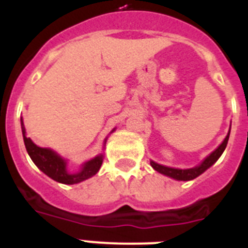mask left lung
Listing matches in <instances>:
<instances>
[{
  "instance_id": "obj_1",
  "label": "left lung",
  "mask_w": 248,
  "mask_h": 248,
  "mask_svg": "<svg viewBox=\"0 0 248 248\" xmlns=\"http://www.w3.org/2000/svg\"><path fill=\"white\" fill-rule=\"evenodd\" d=\"M229 138H230V131H229V134H227V137L225 138V140L222 141V144H221V145L218 146V148L216 149L214 153H211L209 156L206 157L202 163H201V165L196 166V168H194V169H186V170H181V169H174V168H168V166H163V165H160V164L154 163V161H151L150 164L157 172L166 175V176L172 177V179H175V180H181V181L192 180V179L198 177L199 175H201L203 171H206V170H207L210 166L214 165V164L217 161L218 157L222 155L223 150L226 149Z\"/></svg>"
}]
</instances>
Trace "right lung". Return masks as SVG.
Returning <instances> with one entry per match:
<instances>
[{
	"mask_svg": "<svg viewBox=\"0 0 248 248\" xmlns=\"http://www.w3.org/2000/svg\"><path fill=\"white\" fill-rule=\"evenodd\" d=\"M21 126H22V134H23V140H25L26 150H27L28 155L32 159L37 168L41 171L45 172L46 175L53 179V180L58 181V183L67 184V185H72V184H78L80 181H84L89 177L94 176L99 171L100 166L103 163V155L94 157V159L89 160L88 163H85L83 165L82 170L77 174H69L65 168V161L61 156L52 151L50 149L47 148H39L36 144L26 137V129L23 125V122L21 119Z\"/></svg>",
	"mask_w": 248,
	"mask_h": 248,
	"instance_id": "right-lung-1",
	"label": "right lung"
}]
</instances>
